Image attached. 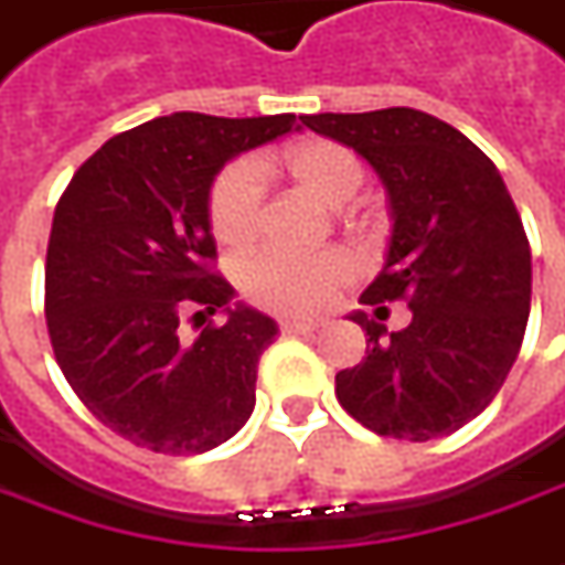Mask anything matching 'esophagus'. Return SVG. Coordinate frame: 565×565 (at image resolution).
Wrapping results in <instances>:
<instances>
[{"label":"esophagus","instance_id":"esophagus-1","mask_svg":"<svg viewBox=\"0 0 565 565\" xmlns=\"http://www.w3.org/2000/svg\"><path fill=\"white\" fill-rule=\"evenodd\" d=\"M322 326V320H282L279 322V329L286 334H307V332H317Z\"/></svg>","mask_w":565,"mask_h":565}]
</instances>
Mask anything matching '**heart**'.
I'll return each mask as SVG.
<instances>
[{
    "instance_id": "1",
    "label": "heart",
    "mask_w": 565,
    "mask_h": 565,
    "mask_svg": "<svg viewBox=\"0 0 565 565\" xmlns=\"http://www.w3.org/2000/svg\"><path fill=\"white\" fill-rule=\"evenodd\" d=\"M282 171L289 181L317 196L322 205H344L363 186V162L344 143L329 138H305L279 153L255 162H233L215 178L209 190V221L217 243L231 252H243L255 243L264 205L260 171ZM353 276V260L326 248L317 255H286V252H258L239 264V289L248 301L274 313H307L344 286Z\"/></svg>"
}]
</instances>
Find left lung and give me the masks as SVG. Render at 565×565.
<instances>
[{
    "label": "left lung",
    "instance_id": "left-lung-1",
    "mask_svg": "<svg viewBox=\"0 0 565 565\" xmlns=\"http://www.w3.org/2000/svg\"><path fill=\"white\" fill-rule=\"evenodd\" d=\"M375 169L391 239L360 305L387 313L406 301L399 332L353 310L363 363L334 375L338 403L379 437H446L477 418L511 372L532 301V252L492 159L458 128L412 107L317 113L301 119Z\"/></svg>",
    "mask_w": 565,
    "mask_h": 565
}]
</instances>
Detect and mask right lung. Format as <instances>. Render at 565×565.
<instances>
[{"label": "right lung", "mask_w": 565, "mask_h": 565, "mask_svg": "<svg viewBox=\"0 0 565 565\" xmlns=\"http://www.w3.org/2000/svg\"><path fill=\"white\" fill-rule=\"evenodd\" d=\"M295 128L291 113L159 116L85 159L57 202L45 258L54 356L97 422L135 446L202 455L248 422L279 326L209 274V190L231 159ZM186 306H221L228 322L184 342Z\"/></svg>", "instance_id": "right-lung-1"}]
</instances>
